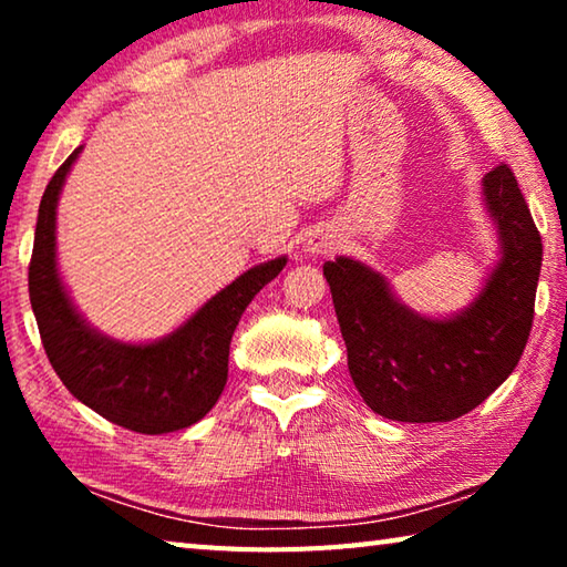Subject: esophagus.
<instances>
[{"instance_id": "34e87169", "label": "esophagus", "mask_w": 567, "mask_h": 567, "mask_svg": "<svg viewBox=\"0 0 567 567\" xmlns=\"http://www.w3.org/2000/svg\"><path fill=\"white\" fill-rule=\"evenodd\" d=\"M338 245H340V239L332 233V229H315V233L307 235L302 249H305V255H310V257H322V255L334 252Z\"/></svg>"}]
</instances>
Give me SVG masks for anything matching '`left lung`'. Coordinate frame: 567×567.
Masks as SVG:
<instances>
[{"label":"left lung","mask_w":567,"mask_h":567,"mask_svg":"<svg viewBox=\"0 0 567 567\" xmlns=\"http://www.w3.org/2000/svg\"><path fill=\"white\" fill-rule=\"evenodd\" d=\"M497 262L465 310L427 318L352 257L324 262L354 388L378 415L450 422L487 400L515 370L533 328L540 233L507 165L483 177Z\"/></svg>","instance_id":"left-lung-1"}]
</instances>
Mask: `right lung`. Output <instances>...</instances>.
<instances>
[{"label": "right lung", "mask_w": 567, "mask_h": 567, "mask_svg": "<svg viewBox=\"0 0 567 567\" xmlns=\"http://www.w3.org/2000/svg\"><path fill=\"white\" fill-rule=\"evenodd\" d=\"M80 152L54 172L37 215L30 302L44 352L64 388L104 420L142 435L175 433L203 420L223 395L237 322L287 257L249 267L165 338H107L82 318L56 267V203Z\"/></svg>", "instance_id": "obj_1"}]
</instances>
